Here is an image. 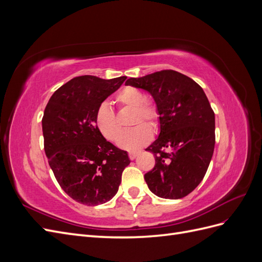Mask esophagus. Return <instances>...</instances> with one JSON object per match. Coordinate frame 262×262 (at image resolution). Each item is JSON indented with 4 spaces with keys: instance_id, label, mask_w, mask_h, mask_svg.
<instances>
[{
    "instance_id": "1",
    "label": "esophagus",
    "mask_w": 262,
    "mask_h": 262,
    "mask_svg": "<svg viewBox=\"0 0 262 262\" xmlns=\"http://www.w3.org/2000/svg\"><path fill=\"white\" fill-rule=\"evenodd\" d=\"M138 155H139V152H130L129 153V158H130V160H134V158H136Z\"/></svg>"
}]
</instances>
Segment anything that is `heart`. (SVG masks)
Wrapping results in <instances>:
<instances>
[{"label": "heart", "instance_id": "heart-1", "mask_svg": "<svg viewBox=\"0 0 262 262\" xmlns=\"http://www.w3.org/2000/svg\"><path fill=\"white\" fill-rule=\"evenodd\" d=\"M144 93L134 86H125L117 94L116 101L120 107L133 108V115L131 124L136 125L134 128L125 131L121 138V125L118 118L107 102L97 108L95 113L94 122L96 129L106 140L116 142L119 139L118 145L121 148L128 150H137L146 145L153 138L154 130L160 125L161 113L156 102L149 99H144ZM147 123L150 126L145 125Z\"/></svg>", "mask_w": 262, "mask_h": 262}]
</instances>
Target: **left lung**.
I'll return each mask as SVG.
<instances>
[{
  "label": "left lung",
  "instance_id": "obj_1",
  "mask_svg": "<svg viewBox=\"0 0 262 262\" xmlns=\"http://www.w3.org/2000/svg\"><path fill=\"white\" fill-rule=\"evenodd\" d=\"M152 95L161 113V133L146 150L155 166L144 175L148 189L164 199H181L199 186L215 144V116L202 87L173 70L125 82Z\"/></svg>",
  "mask_w": 262,
  "mask_h": 262
}]
</instances>
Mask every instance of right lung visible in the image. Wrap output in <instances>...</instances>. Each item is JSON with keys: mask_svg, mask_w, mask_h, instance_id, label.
I'll list each match as a JSON object with an SVG mask.
<instances>
[{"mask_svg": "<svg viewBox=\"0 0 262 262\" xmlns=\"http://www.w3.org/2000/svg\"><path fill=\"white\" fill-rule=\"evenodd\" d=\"M125 78L74 77L55 91L46 106L47 158L60 187L78 203L94 207L112 200L130 164L125 150L108 142L94 122L97 108Z\"/></svg>", "mask_w": 262, "mask_h": 262, "instance_id": "1", "label": "right lung"}]
</instances>
